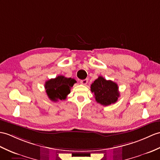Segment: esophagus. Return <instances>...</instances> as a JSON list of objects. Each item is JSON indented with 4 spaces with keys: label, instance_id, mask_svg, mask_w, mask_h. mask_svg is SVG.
<instances>
[{
    "label": "esophagus",
    "instance_id": "34e87169",
    "mask_svg": "<svg viewBox=\"0 0 160 160\" xmlns=\"http://www.w3.org/2000/svg\"><path fill=\"white\" fill-rule=\"evenodd\" d=\"M87 82H88V79H84V80H80V83L83 85H86L87 84Z\"/></svg>",
    "mask_w": 160,
    "mask_h": 160
}]
</instances>
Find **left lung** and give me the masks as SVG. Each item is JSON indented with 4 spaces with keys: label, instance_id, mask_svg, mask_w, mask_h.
Instances as JSON below:
<instances>
[{
    "label": "left lung",
    "instance_id": "obj_1",
    "mask_svg": "<svg viewBox=\"0 0 160 160\" xmlns=\"http://www.w3.org/2000/svg\"><path fill=\"white\" fill-rule=\"evenodd\" d=\"M91 91L94 92L96 102L103 106L114 103L120 96L117 84L112 80H107L102 76H99L92 83Z\"/></svg>",
    "mask_w": 160,
    "mask_h": 160
}]
</instances>
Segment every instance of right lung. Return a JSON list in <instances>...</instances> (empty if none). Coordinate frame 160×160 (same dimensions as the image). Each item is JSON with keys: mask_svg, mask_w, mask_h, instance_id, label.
Wrapping results in <instances>:
<instances>
[{"mask_svg": "<svg viewBox=\"0 0 160 160\" xmlns=\"http://www.w3.org/2000/svg\"><path fill=\"white\" fill-rule=\"evenodd\" d=\"M76 82L72 78L58 76L55 78L48 80L45 83V89L48 97L52 102L65 100L70 93L71 88Z\"/></svg>", "mask_w": 160, "mask_h": 160, "instance_id": "right-lung-1", "label": "right lung"}]
</instances>
